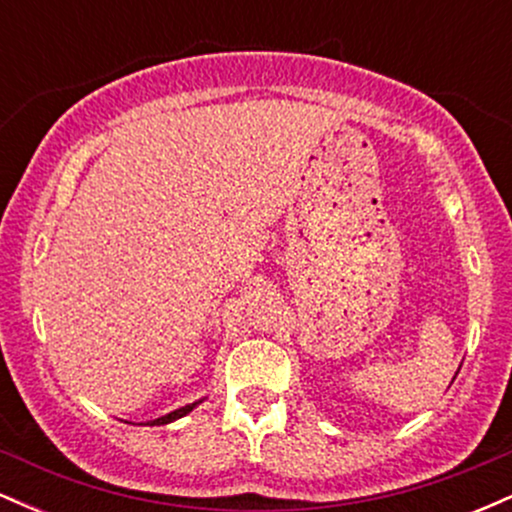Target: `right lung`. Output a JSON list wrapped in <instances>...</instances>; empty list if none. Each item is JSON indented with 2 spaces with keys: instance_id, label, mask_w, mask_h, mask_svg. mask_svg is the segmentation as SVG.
<instances>
[{
  "instance_id": "right-lung-1",
  "label": "right lung",
  "mask_w": 512,
  "mask_h": 512,
  "mask_svg": "<svg viewBox=\"0 0 512 512\" xmlns=\"http://www.w3.org/2000/svg\"><path fill=\"white\" fill-rule=\"evenodd\" d=\"M202 402H204V399H197V402L185 404V407L170 411V414H166V416H158V419H154V421H146V426H166V424H173V421H178V419H182V416L190 414L192 409H197Z\"/></svg>"
}]
</instances>
